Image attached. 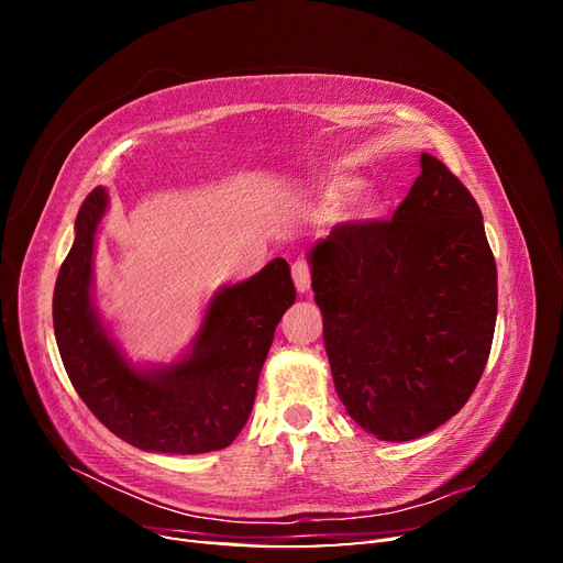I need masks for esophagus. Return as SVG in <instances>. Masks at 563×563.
Segmentation results:
<instances>
[{
	"instance_id": "obj_1",
	"label": "esophagus",
	"mask_w": 563,
	"mask_h": 563,
	"mask_svg": "<svg viewBox=\"0 0 563 563\" xmlns=\"http://www.w3.org/2000/svg\"><path fill=\"white\" fill-rule=\"evenodd\" d=\"M294 284L298 288V294H308L310 291V265L305 261H296L294 263Z\"/></svg>"
}]
</instances>
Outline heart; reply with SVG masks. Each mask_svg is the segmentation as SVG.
Wrapping results in <instances>:
<instances>
[{
  "instance_id": "1",
  "label": "heart",
  "mask_w": 563,
  "mask_h": 563,
  "mask_svg": "<svg viewBox=\"0 0 563 563\" xmlns=\"http://www.w3.org/2000/svg\"><path fill=\"white\" fill-rule=\"evenodd\" d=\"M362 185H364L362 178L331 176L319 187V201L323 207H343V203L352 198L353 201L350 202V211H347L352 220H362V223H366V220H376L385 213L387 199L380 192H362L354 198L353 195L362 190Z\"/></svg>"
}]
</instances>
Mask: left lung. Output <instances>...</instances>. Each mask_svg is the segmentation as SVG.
Instances as JSON below:
<instances>
[{"instance_id": "obj_1", "label": "left lung", "mask_w": 563, "mask_h": 563, "mask_svg": "<svg viewBox=\"0 0 563 563\" xmlns=\"http://www.w3.org/2000/svg\"><path fill=\"white\" fill-rule=\"evenodd\" d=\"M391 220L308 251L340 401L380 441H411L465 406L488 362L498 269L467 187L422 152Z\"/></svg>"}]
</instances>
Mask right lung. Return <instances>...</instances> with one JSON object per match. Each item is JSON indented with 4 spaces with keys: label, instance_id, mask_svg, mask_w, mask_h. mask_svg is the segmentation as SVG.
I'll return each mask as SVG.
<instances>
[{
    "label": "right lung",
    "instance_id": "obj_1",
    "mask_svg": "<svg viewBox=\"0 0 563 563\" xmlns=\"http://www.w3.org/2000/svg\"><path fill=\"white\" fill-rule=\"evenodd\" d=\"M106 211L108 190L96 187L77 213L75 242L56 279L54 331L67 378L91 413L135 449L195 455L230 446L251 416L277 323L296 300L288 263L275 258L246 282L220 286L176 362L139 366L93 298Z\"/></svg>",
    "mask_w": 563,
    "mask_h": 563
}]
</instances>
